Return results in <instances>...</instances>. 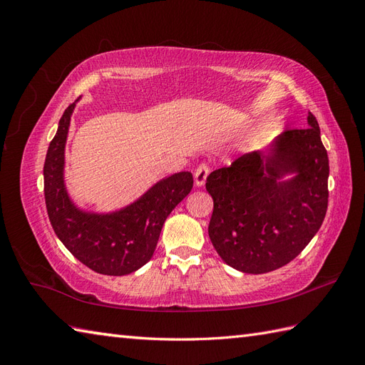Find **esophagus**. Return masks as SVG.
I'll use <instances>...</instances> for the list:
<instances>
[{
	"mask_svg": "<svg viewBox=\"0 0 365 365\" xmlns=\"http://www.w3.org/2000/svg\"><path fill=\"white\" fill-rule=\"evenodd\" d=\"M208 172H210V169H208V165L207 164H200L196 168V170H195V184L197 185V187H201V185H204V182H205V180H207V176H208Z\"/></svg>",
	"mask_w": 365,
	"mask_h": 365,
	"instance_id": "esophagus-1",
	"label": "esophagus"
}]
</instances>
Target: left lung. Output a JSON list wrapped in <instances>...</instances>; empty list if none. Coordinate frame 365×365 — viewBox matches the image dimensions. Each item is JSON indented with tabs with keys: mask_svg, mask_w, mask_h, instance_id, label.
<instances>
[{
	"mask_svg": "<svg viewBox=\"0 0 365 365\" xmlns=\"http://www.w3.org/2000/svg\"><path fill=\"white\" fill-rule=\"evenodd\" d=\"M306 129L284 130L207 176L213 197L208 236L227 264L263 274L284 267L322 227L327 212V150L309 113ZM291 174L286 180L284 176Z\"/></svg>",
	"mask_w": 365,
	"mask_h": 365,
	"instance_id": "obj_1",
	"label": "left lung"
}]
</instances>
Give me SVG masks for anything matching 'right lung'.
<instances>
[{
  "instance_id": "1",
  "label": "right lung",
  "mask_w": 365,
  "mask_h": 365,
  "mask_svg": "<svg viewBox=\"0 0 365 365\" xmlns=\"http://www.w3.org/2000/svg\"><path fill=\"white\" fill-rule=\"evenodd\" d=\"M71 103L59 120L43 163V195L54 233L73 256L105 275H126L153 256L164 220L193 187L190 172L163 178L135 202L113 213H93L76 207L63 181Z\"/></svg>"
}]
</instances>
